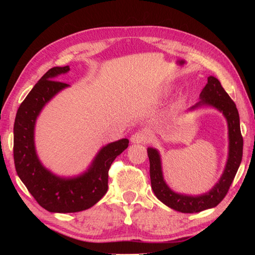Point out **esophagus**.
<instances>
[{"mask_svg":"<svg viewBox=\"0 0 255 255\" xmlns=\"http://www.w3.org/2000/svg\"><path fill=\"white\" fill-rule=\"evenodd\" d=\"M149 136L147 132L144 131H137L131 134L130 141L132 143H147L149 141Z\"/></svg>","mask_w":255,"mask_h":255,"instance_id":"1","label":"esophagus"}]
</instances>
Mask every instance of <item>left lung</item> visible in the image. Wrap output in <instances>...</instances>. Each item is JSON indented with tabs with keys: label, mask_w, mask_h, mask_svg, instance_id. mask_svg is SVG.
<instances>
[{
	"label": "left lung",
	"mask_w": 255,
	"mask_h": 255,
	"mask_svg": "<svg viewBox=\"0 0 255 255\" xmlns=\"http://www.w3.org/2000/svg\"><path fill=\"white\" fill-rule=\"evenodd\" d=\"M199 99L200 101L189 108V111H194L203 106L215 107L224 114L228 123V160H227L225 171L220 180L208 193L199 195V196H189V195L173 192L163 178L159 151L153 148H148L151 187L156 198L167 207L186 214L199 213L202 210L216 207L228 193L242 160L243 138L240 130L239 113H238L235 102L230 99L228 93L221 86L219 80L215 77H208V82L200 93Z\"/></svg>",
	"instance_id": "obj_1"
}]
</instances>
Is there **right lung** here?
Returning a JSON list of instances; mask_svg holds the SVG:
<instances>
[{
	"label": "right lung",
	"instance_id": "add662e5",
	"mask_svg": "<svg viewBox=\"0 0 255 255\" xmlns=\"http://www.w3.org/2000/svg\"><path fill=\"white\" fill-rule=\"evenodd\" d=\"M70 68L55 67L42 75L21 103L14 124V163L17 175L42 208L50 213H78L89 209L108 189V171L129 140L121 139L103 147L88 171L75 177H60L51 173L38 159L34 130L42 107L69 84L56 81Z\"/></svg>",
	"mask_w": 255,
	"mask_h": 255
}]
</instances>
